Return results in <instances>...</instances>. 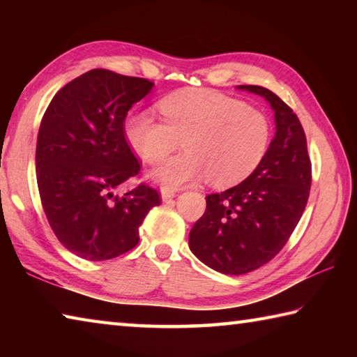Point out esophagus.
<instances>
[{"label": "esophagus", "mask_w": 357, "mask_h": 357, "mask_svg": "<svg viewBox=\"0 0 357 357\" xmlns=\"http://www.w3.org/2000/svg\"><path fill=\"white\" fill-rule=\"evenodd\" d=\"M160 197H162V200L167 202V200H170V198L176 197V190H170V189H162V190H160Z\"/></svg>", "instance_id": "34e87169"}]
</instances>
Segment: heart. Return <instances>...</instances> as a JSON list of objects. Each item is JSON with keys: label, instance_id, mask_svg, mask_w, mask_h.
Here are the masks:
<instances>
[{"label": "heart", "instance_id": "b5f03b06", "mask_svg": "<svg viewBox=\"0 0 357 357\" xmlns=\"http://www.w3.org/2000/svg\"><path fill=\"white\" fill-rule=\"evenodd\" d=\"M164 121L148 112L132 113L124 137L148 164L165 160L183 142L185 153L151 173L164 185L181 187L206 176L215 187L241 183L268 153L271 123L255 107L209 89H183L160 100Z\"/></svg>", "mask_w": 357, "mask_h": 357}]
</instances>
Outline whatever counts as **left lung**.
<instances>
[{
  "mask_svg": "<svg viewBox=\"0 0 357 357\" xmlns=\"http://www.w3.org/2000/svg\"><path fill=\"white\" fill-rule=\"evenodd\" d=\"M238 89L271 104L275 135L258 168L243 183L206 197L189 247L217 273L241 275L271 261L291 236L309 200L312 164L299 118L279 96L257 84Z\"/></svg>",
  "mask_w": 357,
  "mask_h": 357,
  "instance_id": "obj_1",
  "label": "left lung"
}]
</instances>
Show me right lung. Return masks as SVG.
<instances>
[{
  "label": "right lung",
  "instance_id": "add662e5",
  "mask_svg": "<svg viewBox=\"0 0 357 357\" xmlns=\"http://www.w3.org/2000/svg\"><path fill=\"white\" fill-rule=\"evenodd\" d=\"M154 83L93 69L52 99L40 121L36 176L42 208L59 243L77 257L102 261L138 244V228L159 192L146 184L114 195L140 172L124 137V119Z\"/></svg>",
  "mask_w": 357,
  "mask_h": 357
}]
</instances>
